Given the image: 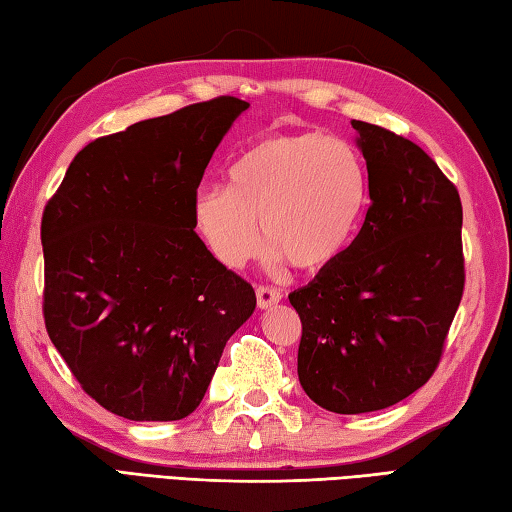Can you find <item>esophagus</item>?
<instances>
[{
  "instance_id": "obj_1",
  "label": "esophagus",
  "mask_w": 512,
  "mask_h": 512,
  "mask_svg": "<svg viewBox=\"0 0 512 512\" xmlns=\"http://www.w3.org/2000/svg\"><path fill=\"white\" fill-rule=\"evenodd\" d=\"M283 294L281 289H274V287H258L256 289V303L260 310H269V307H274L278 301H281Z\"/></svg>"
}]
</instances>
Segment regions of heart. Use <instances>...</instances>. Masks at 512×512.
Instances as JSON below:
<instances>
[{
	"instance_id": "b5f03b06",
	"label": "heart",
	"mask_w": 512,
	"mask_h": 512,
	"mask_svg": "<svg viewBox=\"0 0 512 512\" xmlns=\"http://www.w3.org/2000/svg\"><path fill=\"white\" fill-rule=\"evenodd\" d=\"M370 202V169L350 142L321 131L276 133L243 151L229 185L209 182L196 191L194 218L227 267L258 252L260 220L269 258L318 274L350 252Z\"/></svg>"
}]
</instances>
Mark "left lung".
<instances>
[{"label":"left lung","mask_w":512,"mask_h":512,"mask_svg":"<svg viewBox=\"0 0 512 512\" xmlns=\"http://www.w3.org/2000/svg\"><path fill=\"white\" fill-rule=\"evenodd\" d=\"M372 180L359 238L289 294L301 316L298 381L336 414L390 408L435 372L464 292L461 200L417 144L352 120Z\"/></svg>","instance_id":"left-lung-1"}]
</instances>
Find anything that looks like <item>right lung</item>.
Here are the masks:
<instances>
[{"mask_svg":"<svg viewBox=\"0 0 512 512\" xmlns=\"http://www.w3.org/2000/svg\"><path fill=\"white\" fill-rule=\"evenodd\" d=\"M247 109L216 98L98 138L44 209L46 332L86 394L118 417H189L256 310L252 285L194 231L202 173Z\"/></svg>","mask_w":512,"mask_h":512,"instance_id":"1","label":"right lung"}]
</instances>
